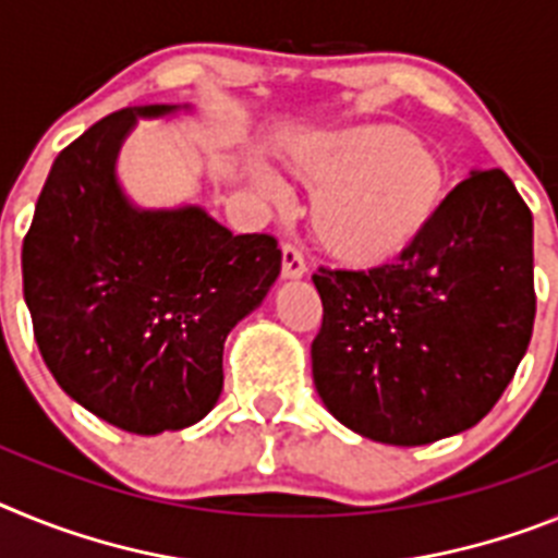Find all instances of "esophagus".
<instances>
[{
	"mask_svg": "<svg viewBox=\"0 0 558 558\" xmlns=\"http://www.w3.org/2000/svg\"><path fill=\"white\" fill-rule=\"evenodd\" d=\"M306 275V258L298 244H283V278H303Z\"/></svg>",
	"mask_w": 558,
	"mask_h": 558,
	"instance_id": "esophagus-1",
	"label": "esophagus"
}]
</instances>
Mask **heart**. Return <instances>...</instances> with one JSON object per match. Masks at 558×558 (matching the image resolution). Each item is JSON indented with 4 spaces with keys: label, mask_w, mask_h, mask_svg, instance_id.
I'll list each match as a JSON object with an SVG mask.
<instances>
[{
    "label": "heart",
    "mask_w": 558,
    "mask_h": 558,
    "mask_svg": "<svg viewBox=\"0 0 558 558\" xmlns=\"http://www.w3.org/2000/svg\"><path fill=\"white\" fill-rule=\"evenodd\" d=\"M289 168L317 191L312 227L345 264L393 258L435 219L447 196V159L390 123L348 125L294 145ZM275 191L269 177H258Z\"/></svg>",
    "instance_id": "1"
}]
</instances>
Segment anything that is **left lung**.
Returning a JSON list of instances; mask_svg holds the SVG:
<instances>
[{
	"mask_svg": "<svg viewBox=\"0 0 558 558\" xmlns=\"http://www.w3.org/2000/svg\"><path fill=\"white\" fill-rule=\"evenodd\" d=\"M319 399L348 429L421 447L497 404L534 331V219L500 168L474 171L390 264L319 266Z\"/></svg>",
	"mask_w": 558,
	"mask_h": 558,
	"instance_id": "8db88e82",
	"label": "left lung"
}]
</instances>
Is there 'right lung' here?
<instances>
[{"instance_id": "obj_1", "label": "right lung", "mask_w": 558, "mask_h": 558, "mask_svg": "<svg viewBox=\"0 0 558 558\" xmlns=\"http://www.w3.org/2000/svg\"><path fill=\"white\" fill-rule=\"evenodd\" d=\"M111 111L52 162L22 244L38 351L77 404L134 435L196 424L219 401L225 339L280 275L278 239L205 210H134L114 157L137 114Z\"/></svg>"}]
</instances>
